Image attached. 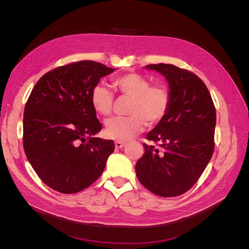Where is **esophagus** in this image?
I'll return each mask as SVG.
<instances>
[{
    "label": "esophagus",
    "mask_w": 249,
    "mask_h": 249,
    "mask_svg": "<svg viewBox=\"0 0 249 249\" xmlns=\"http://www.w3.org/2000/svg\"><path fill=\"white\" fill-rule=\"evenodd\" d=\"M125 145V142L123 141H115V147L116 148H123Z\"/></svg>",
    "instance_id": "34e87169"
}]
</instances>
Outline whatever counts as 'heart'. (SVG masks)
Wrapping results in <instances>:
<instances>
[{
    "label": "heart",
    "mask_w": 249,
    "mask_h": 249,
    "mask_svg": "<svg viewBox=\"0 0 249 249\" xmlns=\"http://www.w3.org/2000/svg\"><path fill=\"white\" fill-rule=\"evenodd\" d=\"M113 86L122 94L131 97L127 116L108 119L105 133L117 141L129 140L143 131L145 123L156 124L166 115L170 105V93L166 86L150 85L147 78L137 72H126L113 80ZM90 101L96 113L107 116L114 105V94L104 84L93 87Z\"/></svg>",
    "instance_id": "heart-1"
}]
</instances>
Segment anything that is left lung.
Listing matches in <instances>:
<instances>
[{"label": "left lung", "instance_id": "obj_1", "mask_svg": "<svg viewBox=\"0 0 249 249\" xmlns=\"http://www.w3.org/2000/svg\"><path fill=\"white\" fill-rule=\"evenodd\" d=\"M145 69L167 80L169 109L143 144L144 155L136 163V175L146 189L162 197L187 192L197 182L214 152L216 111L207 86L196 74L172 64Z\"/></svg>", "mask_w": 249, "mask_h": 249}]
</instances>
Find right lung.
Masks as SVG:
<instances>
[{"instance_id": "1", "label": "right lung", "mask_w": 249, "mask_h": 249, "mask_svg": "<svg viewBox=\"0 0 249 249\" xmlns=\"http://www.w3.org/2000/svg\"><path fill=\"white\" fill-rule=\"evenodd\" d=\"M115 71L84 60L59 66L38 80L24 112L25 154L42 182L77 193L101 177L115 144L94 137L102 130L90 94Z\"/></svg>"}]
</instances>
